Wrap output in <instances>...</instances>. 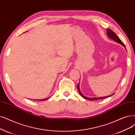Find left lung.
<instances>
[{"label": "left lung", "instance_id": "left-lung-1", "mask_svg": "<svg viewBox=\"0 0 135 135\" xmlns=\"http://www.w3.org/2000/svg\"><path fill=\"white\" fill-rule=\"evenodd\" d=\"M107 36H108L109 38H110L111 39H113V41H116V42H117L119 44H121V45H122V46L123 47H125V46H124V43L121 41V39H119L118 38V37L117 36L116 34L115 33H114L112 31H111V29H107ZM79 83L77 85V89L78 90V92L79 93V94H81V96L84 99H88V100L89 101H94V100H97V99H103V98H107V97H110L112 95H113V94H112L111 95H109V96H106V97H93V98H90V97H86L84 96L83 94L81 93V91H80V89H79Z\"/></svg>", "mask_w": 135, "mask_h": 135}]
</instances>
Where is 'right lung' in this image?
<instances>
[{
	"label": "right lung",
	"mask_w": 135,
	"mask_h": 135,
	"mask_svg": "<svg viewBox=\"0 0 135 135\" xmlns=\"http://www.w3.org/2000/svg\"><path fill=\"white\" fill-rule=\"evenodd\" d=\"M49 97H48V98H44V99H36V101H46V100H47V99H49ZM34 100H35V99H34Z\"/></svg>",
	"instance_id": "obj_1"
}]
</instances>
